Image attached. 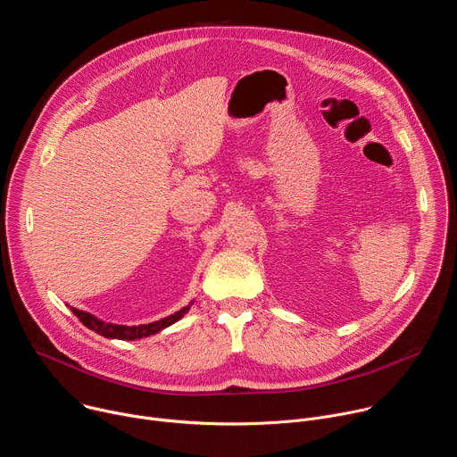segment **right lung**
<instances>
[{"label": "right lung", "instance_id": "1", "mask_svg": "<svg viewBox=\"0 0 457 457\" xmlns=\"http://www.w3.org/2000/svg\"><path fill=\"white\" fill-rule=\"evenodd\" d=\"M193 302L195 300H191L187 305H184L182 309H179L177 312H173L170 316H164V318H161L157 321L141 323V325H119V323L104 321V320L97 318L96 314L81 311L78 307H71V305L69 307L81 320L83 325H87L88 329H92L94 333H97V335H101L104 338H110V340H139V338H148L152 335H157L162 329L170 328V325H173L175 321H179L189 311Z\"/></svg>", "mask_w": 457, "mask_h": 457}]
</instances>
